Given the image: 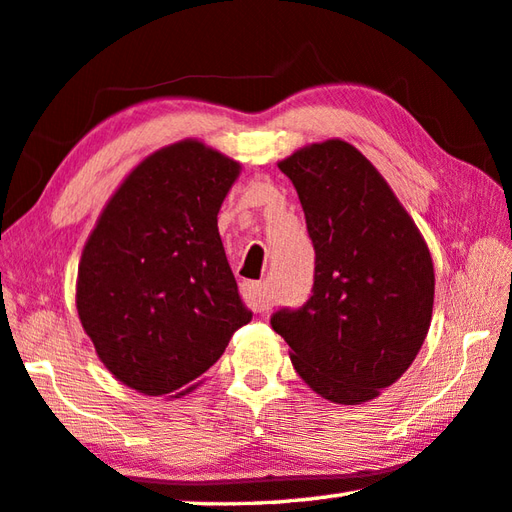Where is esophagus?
<instances>
[{"label": "esophagus", "instance_id": "obj_1", "mask_svg": "<svg viewBox=\"0 0 512 512\" xmlns=\"http://www.w3.org/2000/svg\"><path fill=\"white\" fill-rule=\"evenodd\" d=\"M242 297L250 310L255 313H264L270 308V295L262 282H244L242 284Z\"/></svg>", "mask_w": 512, "mask_h": 512}]
</instances>
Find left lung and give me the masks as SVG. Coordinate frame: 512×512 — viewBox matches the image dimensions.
I'll return each mask as SVG.
<instances>
[{
	"mask_svg": "<svg viewBox=\"0 0 512 512\" xmlns=\"http://www.w3.org/2000/svg\"><path fill=\"white\" fill-rule=\"evenodd\" d=\"M315 246L313 295L270 317L297 375L317 395L375 399L413 364L430 328L428 246L377 168L342 139L282 159Z\"/></svg>",
	"mask_w": 512,
	"mask_h": 512,
	"instance_id": "1",
	"label": "left lung"
}]
</instances>
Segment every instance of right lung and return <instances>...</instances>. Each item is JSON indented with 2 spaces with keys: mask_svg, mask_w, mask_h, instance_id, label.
I'll return each mask as SVG.
<instances>
[{
  "mask_svg": "<svg viewBox=\"0 0 512 512\" xmlns=\"http://www.w3.org/2000/svg\"><path fill=\"white\" fill-rule=\"evenodd\" d=\"M235 159L197 139L133 168L77 270V313L102 364L150 397L184 395L253 313L237 293L217 213Z\"/></svg>",
  "mask_w": 512,
  "mask_h": 512,
  "instance_id": "1",
  "label": "right lung"
}]
</instances>
